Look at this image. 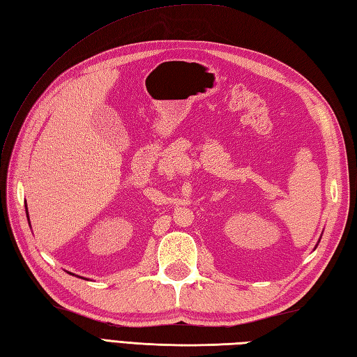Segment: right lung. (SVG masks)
<instances>
[{"label": "right lung", "mask_w": 357, "mask_h": 357, "mask_svg": "<svg viewBox=\"0 0 357 357\" xmlns=\"http://www.w3.org/2000/svg\"><path fill=\"white\" fill-rule=\"evenodd\" d=\"M27 206V205H26ZM27 219H29V213H27ZM73 275H74V273H73Z\"/></svg>", "instance_id": "right-lung-1"}]
</instances>
